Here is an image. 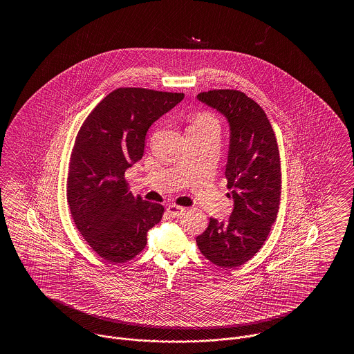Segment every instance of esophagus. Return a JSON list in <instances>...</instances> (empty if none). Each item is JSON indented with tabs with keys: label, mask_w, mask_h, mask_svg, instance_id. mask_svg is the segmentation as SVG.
Segmentation results:
<instances>
[{
	"label": "esophagus",
	"mask_w": 354,
	"mask_h": 354,
	"mask_svg": "<svg viewBox=\"0 0 354 354\" xmlns=\"http://www.w3.org/2000/svg\"><path fill=\"white\" fill-rule=\"evenodd\" d=\"M167 212L172 218H179L185 214V207H180V205H176V204H169L167 207Z\"/></svg>",
	"instance_id": "obj_1"
}]
</instances>
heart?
Listing matches in <instances>:
<instances>
[{"label": "heart", "mask_w": 354, "mask_h": 354, "mask_svg": "<svg viewBox=\"0 0 354 354\" xmlns=\"http://www.w3.org/2000/svg\"><path fill=\"white\" fill-rule=\"evenodd\" d=\"M207 127H218V122L209 113H198L191 124L188 126L187 130H194V129H207Z\"/></svg>", "instance_id": "1"}]
</instances>
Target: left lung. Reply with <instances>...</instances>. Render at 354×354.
Returning <instances> with one entry per match:
<instances>
[{
    "label": "left lung",
    "mask_w": 354,
    "mask_h": 354,
    "mask_svg": "<svg viewBox=\"0 0 354 354\" xmlns=\"http://www.w3.org/2000/svg\"><path fill=\"white\" fill-rule=\"evenodd\" d=\"M198 100L218 110L230 124L227 187L234 211L228 221L209 219L196 237L201 252L215 266L234 268L252 259L276 221L281 196L277 140L264 110L239 90H209Z\"/></svg>",
    "instance_id": "8db88e82"
}]
</instances>
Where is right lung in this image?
Returning a JSON list of instances; mask_svg holds the SVG:
<instances>
[{"label": "right lung", "mask_w": 354, "mask_h": 354, "mask_svg": "<svg viewBox=\"0 0 354 354\" xmlns=\"http://www.w3.org/2000/svg\"><path fill=\"white\" fill-rule=\"evenodd\" d=\"M183 98V93L119 87L78 131L68 165V207L87 244L110 263L142 252L149 230L163 216L162 204L129 191L124 171L142 159L152 123Z\"/></svg>", "instance_id": "right-lung-1"}]
</instances>
